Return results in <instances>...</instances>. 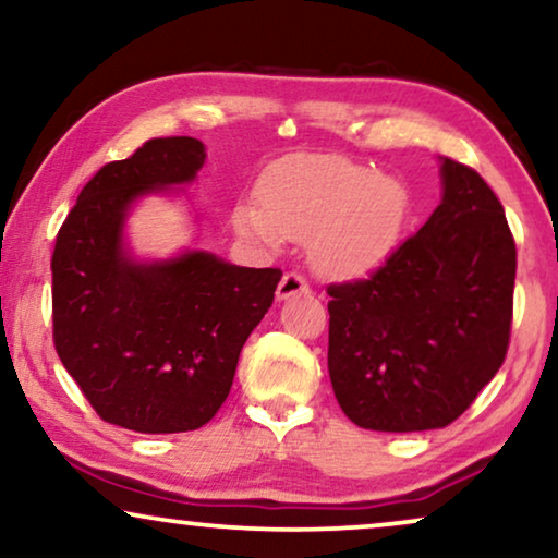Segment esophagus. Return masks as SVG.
Instances as JSON below:
<instances>
[{
	"label": "esophagus",
	"instance_id": "esophagus-1",
	"mask_svg": "<svg viewBox=\"0 0 558 558\" xmlns=\"http://www.w3.org/2000/svg\"><path fill=\"white\" fill-rule=\"evenodd\" d=\"M310 292L312 289L307 284V279H304L300 271H287L277 287L279 300H289V296H294V294H310Z\"/></svg>",
	"mask_w": 558,
	"mask_h": 558
}]
</instances>
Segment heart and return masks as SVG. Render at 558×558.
<instances>
[{"mask_svg":"<svg viewBox=\"0 0 558 558\" xmlns=\"http://www.w3.org/2000/svg\"><path fill=\"white\" fill-rule=\"evenodd\" d=\"M409 216V190L345 157L302 159L274 172L258 210L241 208L235 226L264 246L310 243L312 266L327 279H361L391 256Z\"/></svg>","mask_w":558,"mask_h":558,"instance_id":"b5f03b06","label":"heart"}]
</instances>
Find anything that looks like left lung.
Here are the masks:
<instances>
[{
  "label": "left lung",
  "mask_w": 558,
  "mask_h": 558,
  "mask_svg": "<svg viewBox=\"0 0 558 558\" xmlns=\"http://www.w3.org/2000/svg\"><path fill=\"white\" fill-rule=\"evenodd\" d=\"M445 197L368 279L330 284L327 368L350 422L445 429L506 361L515 241L472 167L441 159Z\"/></svg>",
  "instance_id": "obj_1"
}]
</instances>
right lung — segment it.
Listing matches in <instances>:
<instances>
[{
  "label": "right lung",
  "mask_w": 558,
  "mask_h": 558,
  "mask_svg": "<svg viewBox=\"0 0 558 558\" xmlns=\"http://www.w3.org/2000/svg\"><path fill=\"white\" fill-rule=\"evenodd\" d=\"M203 162V142L162 136L104 165L52 251L58 357L96 414L132 432H193L216 416L281 279V269H246L205 251L157 264L126 256L129 205L190 182Z\"/></svg>",
  "instance_id": "right-lung-1"
}]
</instances>
